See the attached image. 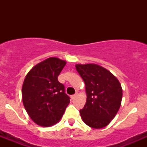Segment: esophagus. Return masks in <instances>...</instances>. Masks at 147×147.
<instances>
[{"mask_svg":"<svg viewBox=\"0 0 147 147\" xmlns=\"http://www.w3.org/2000/svg\"><path fill=\"white\" fill-rule=\"evenodd\" d=\"M77 96H78V93H76V94H73V95L71 96V99H72V100H74V99H75V97H76Z\"/></svg>","mask_w":147,"mask_h":147,"instance_id":"34e87169","label":"esophagus"}]
</instances>
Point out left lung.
Masks as SVG:
<instances>
[{
    "label": "left lung",
    "instance_id": "8db88e82",
    "mask_svg": "<svg viewBox=\"0 0 147 147\" xmlns=\"http://www.w3.org/2000/svg\"><path fill=\"white\" fill-rule=\"evenodd\" d=\"M85 84L87 101L80 113L84 123L94 129L107 126L119 110L122 88L116 77L96 64L75 65Z\"/></svg>",
    "mask_w": 147,
    "mask_h": 147
}]
</instances>
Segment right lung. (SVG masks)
Segmentation results:
<instances>
[{
	"label": "right lung",
	"instance_id": "1",
	"mask_svg": "<svg viewBox=\"0 0 147 147\" xmlns=\"http://www.w3.org/2000/svg\"><path fill=\"white\" fill-rule=\"evenodd\" d=\"M65 65L64 60L49 57L26 75L22 87L23 103L30 117L38 125H54L69 105L70 98L57 80Z\"/></svg>",
	"mask_w": 147,
	"mask_h": 147
}]
</instances>
